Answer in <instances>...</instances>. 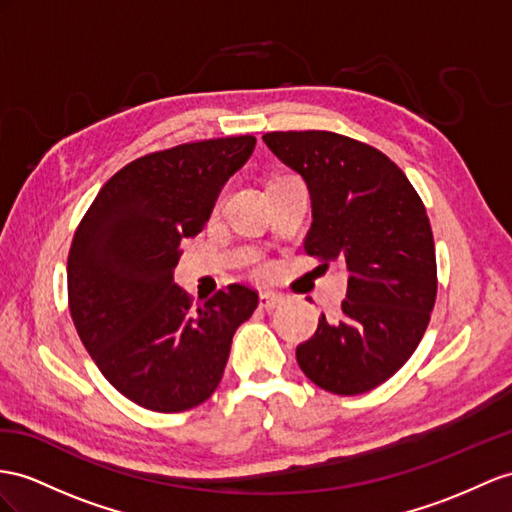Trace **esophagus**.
Segmentation results:
<instances>
[{
    "instance_id": "34e87169",
    "label": "esophagus",
    "mask_w": 512,
    "mask_h": 512,
    "mask_svg": "<svg viewBox=\"0 0 512 512\" xmlns=\"http://www.w3.org/2000/svg\"><path fill=\"white\" fill-rule=\"evenodd\" d=\"M281 303H283V298L279 294H274V292H261L259 294V307L261 309H266V311L277 309Z\"/></svg>"
}]
</instances>
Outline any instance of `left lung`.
<instances>
[{
    "instance_id": "8db88e82",
    "label": "left lung",
    "mask_w": 512,
    "mask_h": 512,
    "mask_svg": "<svg viewBox=\"0 0 512 512\" xmlns=\"http://www.w3.org/2000/svg\"><path fill=\"white\" fill-rule=\"evenodd\" d=\"M268 149L305 179L307 255L348 272L342 318L318 322L296 361L311 383L357 396L396 374L422 342L437 298L426 207L385 153L333 131H270Z\"/></svg>"
}]
</instances>
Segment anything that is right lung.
Here are the masks:
<instances>
[{"mask_svg":"<svg viewBox=\"0 0 512 512\" xmlns=\"http://www.w3.org/2000/svg\"><path fill=\"white\" fill-rule=\"evenodd\" d=\"M255 142L214 138L138 157L99 190L75 231L67 279L77 335L110 385L144 409L179 413L212 396L233 333L257 309L246 285L194 307L173 281L181 240L203 229Z\"/></svg>","mask_w":512,"mask_h":512,"instance_id":"1","label":"right lung"}]
</instances>
